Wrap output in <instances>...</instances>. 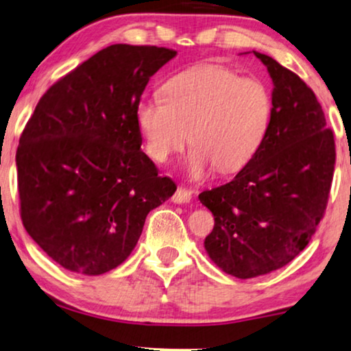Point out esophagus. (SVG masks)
Segmentation results:
<instances>
[{"mask_svg":"<svg viewBox=\"0 0 351 351\" xmlns=\"http://www.w3.org/2000/svg\"><path fill=\"white\" fill-rule=\"evenodd\" d=\"M190 199H191V191L186 189H182V186H179V189L176 190L174 196H172V201H174L176 204H186L190 203Z\"/></svg>","mask_w":351,"mask_h":351,"instance_id":"obj_1","label":"esophagus"}]
</instances>
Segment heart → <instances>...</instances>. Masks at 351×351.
<instances>
[{
	"mask_svg": "<svg viewBox=\"0 0 351 351\" xmlns=\"http://www.w3.org/2000/svg\"><path fill=\"white\" fill-rule=\"evenodd\" d=\"M162 99H143L136 124L147 155L169 161L193 143L186 158L193 177L210 169L233 174L246 167L265 142L273 99L262 81L243 78L219 64L180 71L161 88Z\"/></svg>",
	"mask_w": 351,
	"mask_h": 351,
	"instance_id": "b5f03b06",
	"label": "heart"
}]
</instances>
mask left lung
I'll list each match as a JSON object with an SVG mask.
<instances>
[{
    "mask_svg": "<svg viewBox=\"0 0 351 351\" xmlns=\"http://www.w3.org/2000/svg\"><path fill=\"white\" fill-rule=\"evenodd\" d=\"M254 56L273 81L267 138L232 182L199 195L214 215L206 252L241 280L278 270L304 251L324 215L335 165L334 134L313 90L271 57Z\"/></svg>",
    "mask_w": 351,
    "mask_h": 351,
    "instance_id": "left-lung-1",
    "label": "left lung"
}]
</instances>
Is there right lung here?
Returning <instances> with one entry per match:
<instances>
[{"instance_id": "obj_1", "label": "right lung", "mask_w": 351, "mask_h": 351, "mask_svg": "<svg viewBox=\"0 0 351 351\" xmlns=\"http://www.w3.org/2000/svg\"><path fill=\"white\" fill-rule=\"evenodd\" d=\"M177 52L112 45L52 84L16 155L21 217L66 270L102 275L126 261L147 214L177 186L142 152L136 107Z\"/></svg>"}]
</instances>
